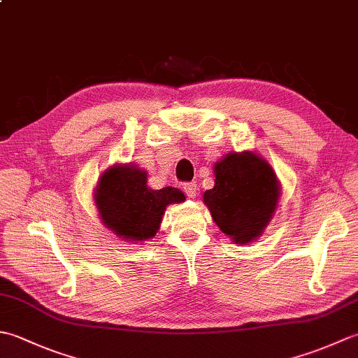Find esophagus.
<instances>
[{"instance_id": "1", "label": "esophagus", "mask_w": 358, "mask_h": 358, "mask_svg": "<svg viewBox=\"0 0 358 358\" xmlns=\"http://www.w3.org/2000/svg\"><path fill=\"white\" fill-rule=\"evenodd\" d=\"M183 191L189 196V199H194V196L196 195V191H199V185H196L195 181H189V183H185Z\"/></svg>"}]
</instances>
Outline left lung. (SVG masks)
<instances>
[{
  "instance_id": "obj_1",
  "label": "left lung",
  "mask_w": 358,
  "mask_h": 358,
  "mask_svg": "<svg viewBox=\"0 0 358 358\" xmlns=\"http://www.w3.org/2000/svg\"><path fill=\"white\" fill-rule=\"evenodd\" d=\"M215 186L203 200L217 226L246 245L263 232L277 208L278 185L269 163L252 152L226 155L215 164Z\"/></svg>"
}]
</instances>
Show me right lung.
<instances>
[{"mask_svg": "<svg viewBox=\"0 0 358 358\" xmlns=\"http://www.w3.org/2000/svg\"><path fill=\"white\" fill-rule=\"evenodd\" d=\"M148 175L134 166H115L106 171L95 191V203L103 223L118 237L140 241L157 234L164 209L185 201L180 189L152 191Z\"/></svg>", "mask_w": 358, "mask_h": 358, "instance_id": "add662e5", "label": "right lung"}]
</instances>
